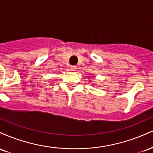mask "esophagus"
Returning a JSON list of instances; mask_svg holds the SVG:
<instances>
[{"label":"esophagus","mask_w":153,"mask_h":153,"mask_svg":"<svg viewBox=\"0 0 153 153\" xmlns=\"http://www.w3.org/2000/svg\"><path fill=\"white\" fill-rule=\"evenodd\" d=\"M71 68V69H70V70H71V71H75V70H76L77 67L75 66V65H71V68Z\"/></svg>","instance_id":"1"}]
</instances>
